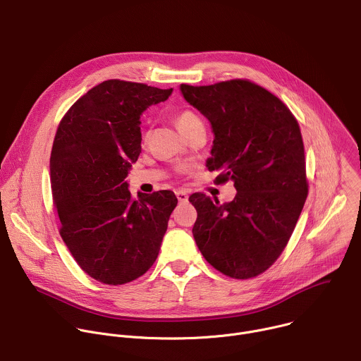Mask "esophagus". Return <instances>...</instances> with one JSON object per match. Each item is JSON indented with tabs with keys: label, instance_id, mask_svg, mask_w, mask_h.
I'll return each mask as SVG.
<instances>
[{
	"label": "esophagus",
	"instance_id": "1",
	"mask_svg": "<svg viewBox=\"0 0 361 361\" xmlns=\"http://www.w3.org/2000/svg\"><path fill=\"white\" fill-rule=\"evenodd\" d=\"M176 195H177V198H178L180 202H187V201H188V194H187L184 190H178V191L176 192Z\"/></svg>",
	"mask_w": 361,
	"mask_h": 361
}]
</instances>
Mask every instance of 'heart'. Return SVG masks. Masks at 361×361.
<instances>
[{
    "label": "heart",
    "mask_w": 361,
    "mask_h": 361,
    "mask_svg": "<svg viewBox=\"0 0 361 361\" xmlns=\"http://www.w3.org/2000/svg\"><path fill=\"white\" fill-rule=\"evenodd\" d=\"M176 124L178 127V130L181 131V134L184 135L185 133H188L190 130H192L194 127L202 124L200 117L195 116L192 111H181L176 116Z\"/></svg>",
    "instance_id": "heart-1"
}]
</instances>
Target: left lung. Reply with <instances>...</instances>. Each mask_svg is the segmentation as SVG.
I'll return each instance as SVG.
<instances>
[{"instance_id":"1","label":"left lung","mask_w":361,"mask_h":361,"mask_svg":"<svg viewBox=\"0 0 361 361\" xmlns=\"http://www.w3.org/2000/svg\"><path fill=\"white\" fill-rule=\"evenodd\" d=\"M190 106L212 124L210 171L231 180L233 201L192 194V227L204 259L223 274L251 279L266 271L287 245L307 198L298 123L283 102L245 80L180 85Z\"/></svg>"}]
</instances>
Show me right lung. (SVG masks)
<instances>
[{"mask_svg": "<svg viewBox=\"0 0 361 361\" xmlns=\"http://www.w3.org/2000/svg\"><path fill=\"white\" fill-rule=\"evenodd\" d=\"M173 92L109 80L74 102L49 159L60 234L92 279L118 286L156 262L177 197L169 190L131 197L127 176L141 152L140 117Z\"/></svg>", "mask_w": 361, "mask_h": 361, "instance_id": "add662e5", "label": "right lung"}]
</instances>
